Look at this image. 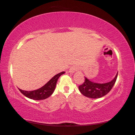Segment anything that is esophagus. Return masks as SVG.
Wrapping results in <instances>:
<instances>
[{
	"label": "esophagus",
	"instance_id": "esophagus-1",
	"mask_svg": "<svg viewBox=\"0 0 135 135\" xmlns=\"http://www.w3.org/2000/svg\"><path fill=\"white\" fill-rule=\"evenodd\" d=\"M77 70V68L76 67H71L70 69V73H74L75 71Z\"/></svg>",
	"mask_w": 135,
	"mask_h": 135
}]
</instances>
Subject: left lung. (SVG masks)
<instances>
[{"label":"left lung","mask_w":135,"mask_h":135,"mask_svg":"<svg viewBox=\"0 0 135 135\" xmlns=\"http://www.w3.org/2000/svg\"><path fill=\"white\" fill-rule=\"evenodd\" d=\"M118 73L113 80L106 83H93L84 77V81L79 86V89L82 94L90 98H99L106 95L113 88L117 80Z\"/></svg>","instance_id":"1"}]
</instances>
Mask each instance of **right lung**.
<instances>
[{
	"instance_id": "right-lung-1",
	"label": "right lung",
	"mask_w": 135,
	"mask_h": 135,
	"mask_svg": "<svg viewBox=\"0 0 135 135\" xmlns=\"http://www.w3.org/2000/svg\"><path fill=\"white\" fill-rule=\"evenodd\" d=\"M64 73L65 72L63 71L59 73V74H57L53 78L50 80L45 86H43L37 90L26 91L20 89L19 90L24 96H26V97L30 98V99L34 100H43L46 99L53 93L55 89L56 84L58 78Z\"/></svg>"
}]
</instances>
